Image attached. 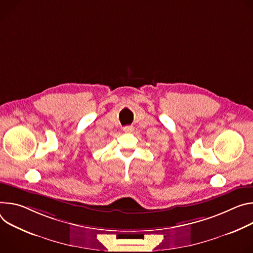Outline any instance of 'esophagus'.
<instances>
[{"instance_id":"esophagus-1","label":"esophagus","mask_w":253,"mask_h":253,"mask_svg":"<svg viewBox=\"0 0 253 253\" xmlns=\"http://www.w3.org/2000/svg\"><path fill=\"white\" fill-rule=\"evenodd\" d=\"M131 130H133V127L130 126H126L124 127V131H126V132H130Z\"/></svg>"}]
</instances>
